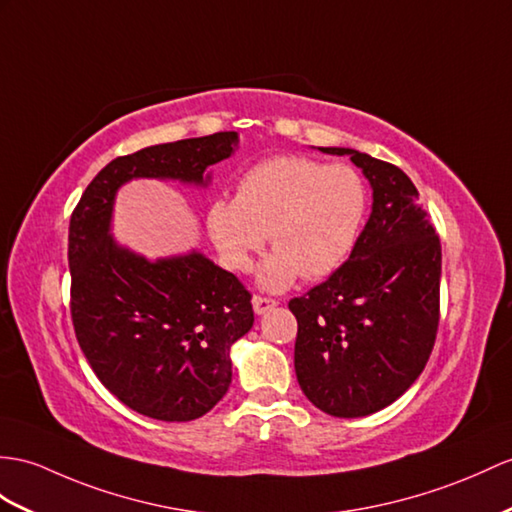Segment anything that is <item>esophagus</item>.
Listing matches in <instances>:
<instances>
[{
    "instance_id": "1",
    "label": "esophagus",
    "mask_w": 512,
    "mask_h": 512,
    "mask_svg": "<svg viewBox=\"0 0 512 512\" xmlns=\"http://www.w3.org/2000/svg\"><path fill=\"white\" fill-rule=\"evenodd\" d=\"M252 306H254V313H256V315H265L267 310H271L273 306H278V302H276V299H271V297L254 295V299H252Z\"/></svg>"
}]
</instances>
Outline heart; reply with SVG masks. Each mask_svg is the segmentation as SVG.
Masks as SVG:
<instances>
[{
	"label": "heart",
	"instance_id": "obj_1",
	"mask_svg": "<svg viewBox=\"0 0 512 512\" xmlns=\"http://www.w3.org/2000/svg\"><path fill=\"white\" fill-rule=\"evenodd\" d=\"M367 215V186L350 165L280 154L258 160L236 184L234 199L219 197L206 226L223 265L247 271L267 234L276 249L258 271L267 291H284L299 276L321 280L354 249Z\"/></svg>",
	"mask_w": 512,
	"mask_h": 512
}]
</instances>
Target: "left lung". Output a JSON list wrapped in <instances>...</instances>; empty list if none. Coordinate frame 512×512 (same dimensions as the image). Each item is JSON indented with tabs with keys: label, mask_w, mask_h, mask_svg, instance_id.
Segmentation results:
<instances>
[{
	"label": "left lung",
	"mask_w": 512,
	"mask_h": 512,
	"mask_svg": "<svg viewBox=\"0 0 512 512\" xmlns=\"http://www.w3.org/2000/svg\"><path fill=\"white\" fill-rule=\"evenodd\" d=\"M373 191L347 263L289 302L297 382L323 413L365 417L393 404L426 367L439 328L441 243L406 173L350 147Z\"/></svg>",
	"instance_id": "8db88e82"
}]
</instances>
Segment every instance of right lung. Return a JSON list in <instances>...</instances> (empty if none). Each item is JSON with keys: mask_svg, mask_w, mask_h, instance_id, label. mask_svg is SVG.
<instances>
[{"mask_svg": "<svg viewBox=\"0 0 512 512\" xmlns=\"http://www.w3.org/2000/svg\"><path fill=\"white\" fill-rule=\"evenodd\" d=\"M236 132L119 156L86 186L69 223L71 319L95 376L119 402L160 421L206 415L232 382L230 347L254 326L252 295L197 249L149 260L112 236L115 197L130 180L208 186Z\"/></svg>", "mask_w": 512, "mask_h": 512, "instance_id": "add662e5", "label": "right lung"}]
</instances>
